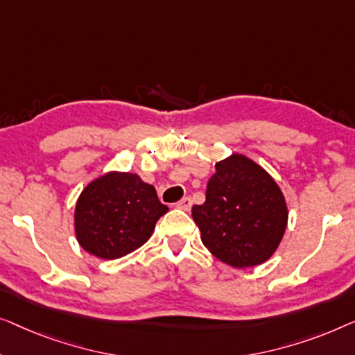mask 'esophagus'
Listing matches in <instances>:
<instances>
[{
    "instance_id": "obj_1",
    "label": "esophagus",
    "mask_w": 355,
    "mask_h": 355,
    "mask_svg": "<svg viewBox=\"0 0 355 355\" xmlns=\"http://www.w3.org/2000/svg\"><path fill=\"white\" fill-rule=\"evenodd\" d=\"M177 207L182 209V211H189V209H191V198L184 196L183 199H180L177 202Z\"/></svg>"
}]
</instances>
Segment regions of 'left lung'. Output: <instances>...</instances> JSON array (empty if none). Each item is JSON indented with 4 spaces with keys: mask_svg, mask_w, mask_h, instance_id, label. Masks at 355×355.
<instances>
[{
    "mask_svg": "<svg viewBox=\"0 0 355 355\" xmlns=\"http://www.w3.org/2000/svg\"><path fill=\"white\" fill-rule=\"evenodd\" d=\"M191 216L207 251L234 268L267 262L288 225L286 199L275 178L238 153L216 164L206 201L193 206Z\"/></svg>",
    "mask_w": 355,
    "mask_h": 355,
    "instance_id": "8db88e82",
    "label": "left lung"
}]
</instances>
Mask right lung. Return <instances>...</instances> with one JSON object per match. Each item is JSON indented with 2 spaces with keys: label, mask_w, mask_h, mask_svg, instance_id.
<instances>
[{
  "label": "right lung",
  "mask_w": 355,
  "mask_h": 355,
  "mask_svg": "<svg viewBox=\"0 0 355 355\" xmlns=\"http://www.w3.org/2000/svg\"><path fill=\"white\" fill-rule=\"evenodd\" d=\"M167 212L153 184L144 183L137 173L111 171L80 193L73 230L85 251L112 261L141 248Z\"/></svg>",
  "instance_id": "1"
}]
</instances>
